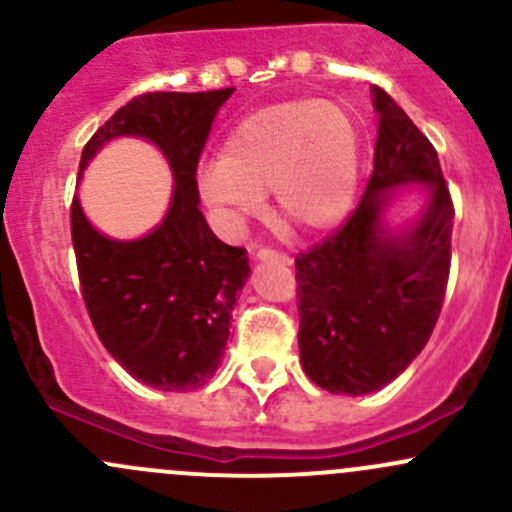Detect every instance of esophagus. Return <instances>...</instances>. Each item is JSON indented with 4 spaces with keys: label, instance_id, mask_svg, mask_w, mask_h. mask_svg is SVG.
Listing matches in <instances>:
<instances>
[{
    "label": "esophagus",
    "instance_id": "esophagus-1",
    "mask_svg": "<svg viewBox=\"0 0 512 512\" xmlns=\"http://www.w3.org/2000/svg\"><path fill=\"white\" fill-rule=\"evenodd\" d=\"M257 260H280L282 265H292V257L285 255V252H277V250H267V247H262V250H257Z\"/></svg>",
    "mask_w": 512,
    "mask_h": 512
}]
</instances>
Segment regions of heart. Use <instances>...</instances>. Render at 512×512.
<instances>
[{"label": "heart", "mask_w": 512, "mask_h": 512, "mask_svg": "<svg viewBox=\"0 0 512 512\" xmlns=\"http://www.w3.org/2000/svg\"><path fill=\"white\" fill-rule=\"evenodd\" d=\"M359 183V131L347 108L317 98L262 108L198 173L200 198L242 230L275 195L277 218L317 232L347 215Z\"/></svg>", "instance_id": "heart-1"}]
</instances>
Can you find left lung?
<instances>
[{"instance_id":"left-lung-1","label":"left lung","mask_w":512,"mask_h":512,"mask_svg":"<svg viewBox=\"0 0 512 512\" xmlns=\"http://www.w3.org/2000/svg\"><path fill=\"white\" fill-rule=\"evenodd\" d=\"M371 94L379 133L364 195L347 223L294 260L304 374L349 396L391 384L426 347L446 297L456 215L436 148L384 89ZM404 184H423L429 203L394 233L383 213Z\"/></svg>"}]
</instances>
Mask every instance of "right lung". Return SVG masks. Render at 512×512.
Instances as JSON below:
<instances>
[{"mask_svg":"<svg viewBox=\"0 0 512 512\" xmlns=\"http://www.w3.org/2000/svg\"><path fill=\"white\" fill-rule=\"evenodd\" d=\"M235 89L141 94L91 136L79 170L113 138H146L173 170V198L141 240H111L71 203L81 294L106 352L143 384L193 391L218 371L237 292L250 277L242 247L215 237L200 213L198 160L215 113ZM81 175V173H79Z\"/></svg>","mask_w":512,"mask_h":512,"instance_id":"add662e5","label":"right lung"}]
</instances>
